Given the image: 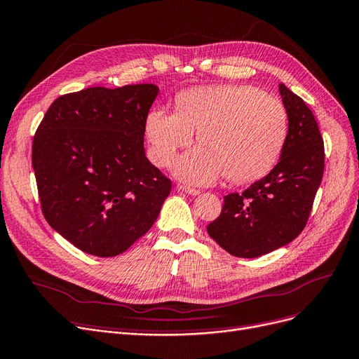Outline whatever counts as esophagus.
I'll use <instances>...</instances> for the list:
<instances>
[{"label": "esophagus", "mask_w": 359, "mask_h": 359, "mask_svg": "<svg viewBox=\"0 0 359 359\" xmlns=\"http://www.w3.org/2000/svg\"><path fill=\"white\" fill-rule=\"evenodd\" d=\"M180 190H181V191H184V193L190 194V196H198V194H200V191H198V190L191 189V187H187V185H180Z\"/></svg>", "instance_id": "34e87169"}]
</instances>
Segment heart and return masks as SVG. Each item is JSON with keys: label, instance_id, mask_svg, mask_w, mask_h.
<instances>
[{"label": "heart", "instance_id": "obj_1", "mask_svg": "<svg viewBox=\"0 0 359 359\" xmlns=\"http://www.w3.org/2000/svg\"><path fill=\"white\" fill-rule=\"evenodd\" d=\"M146 133L159 166L170 165L197 133L200 146L174 165L178 178L208 185L226 175L245 184L276 166L287 138V111L277 97L249 85L200 87L177 97V111L151 110Z\"/></svg>", "mask_w": 359, "mask_h": 359}]
</instances>
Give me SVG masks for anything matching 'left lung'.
Returning a JSON list of instances; mask_svg holds the SVG:
<instances>
[{"mask_svg":"<svg viewBox=\"0 0 359 359\" xmlns=\"http://www.w3.org/2000/svg\"><path fill=\"white\" fill-rule=\"evenodd\" d=\"M289 130L278 163L243 193L224 197L209 236L238 257H257L293 241L306 225L324 174V142L311 109L284 83Z\"/></svg>","mask_w":359,"mask_h":359,"instance_id":"obj_1","label":"left lung"}]
</instances>
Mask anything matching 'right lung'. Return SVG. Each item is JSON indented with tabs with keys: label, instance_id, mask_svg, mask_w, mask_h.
Segmentation results:
<instances>
[{
	"label": "right lung",
	"instance_id": "right-lung-1",
	"mask_svg": "<svg viewBox=\"0 0 359 359\" xmlns=\"http://www.w3.org/2000/svg\"><path fill=\"white\" fill-rule=\"evenodd\" d=\"M151 83L62 95L34 137L42 213L54 231L100 257L123 253L157 219L170 181L144 149Z\"/></svg>",
	"mask_w": 359,
	"mask_h": 359
}]
</instances>
